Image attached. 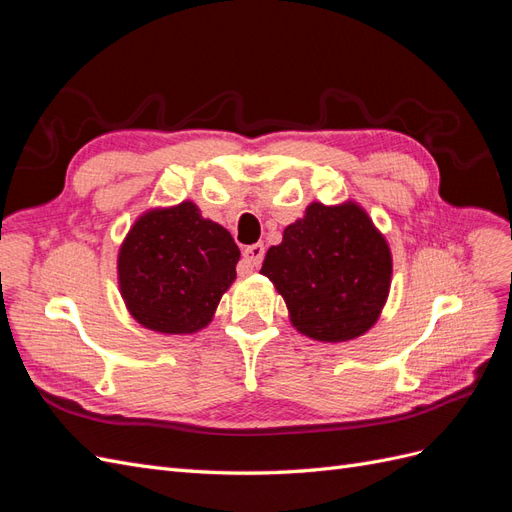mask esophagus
<instances>
[{
	"label": "esophagus",
	"instance_id": "obj_1",
	"mask_svg": "<svg viewBox=\"0 0 512 512\" xmlns=\"http://www.w3.org/2000/svg\"><path fill=\"white\" fill-rule=\"evenodd\" d=\"M262 258H265V245H262V243L247 245L243 250V260H245L247 267H258Z\"/></svg>",
	"mask_w": 512,
	"mask_h": 512
}]
</instances>
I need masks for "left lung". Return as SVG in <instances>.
<instances>
[{
	"label": "left lung",
	"instance_id": "obj_1",
	"mask_svg": "<svg viewBox=\"0 0 512 512\" xmlns=\"http://www.w3.org/2000/svg\"><path fill=\"white\" fill-rule=\"evenodd\" d=\"M292 327L318 342H348L374 327L389 297V243L356 205L312 203L262 262Z\"/></svg>",
	"mask_w": 512,
	"mask_h": 512
}]
</instances>
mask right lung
Instances as JSON below:
<instances>
[{"label": "right lung", "instance_id": "add662e5", "mask_svg": "<svg viewBox=\"0 0 512 512\" xmlns=\"http://www.w3.org/2000/svg\"><path fill=\"white\" fill-rule=\"evenodd\" d=\"M239 247L190 200L151 209L130 228L117 258L128 312L145 329L183 335L205 329L237 277Z\"/></svg>", "mask_w": 512, "mask_h": 512}]
</instances>
